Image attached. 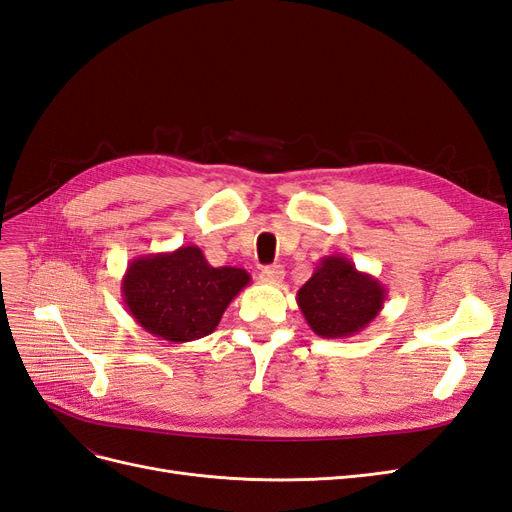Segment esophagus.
<instances>
[{
    "label": "esophagus",
    "mask_w": 512,
    "mask_h": 512,
    "mask_svg": "<svg viewBox=\"0 0 512 512\" xmlns=\"http://www.w3.org/2000/svg\"><path fill=\"white\" fill-rule=\"evenodd\" d=\"M260 280L265 284H280L284 280V267L280 265H271L260 271Z\"/></svg>",
    "instance_id": "34e87169"
}]
</instances>
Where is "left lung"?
<instances>
[{"instance_id":"obj_1","label":"left lung","mask_w":512,"mask_h":512,"mask_svg":"<svg viewBox=\"0 0 512 512\" xmlns=\"http://www.w3.org/2000/svg\"><path fill=\"white\" fill-rule=\"evenodd\" d=\"M386 288L346 256H324L299 288L297 303L309 329L327 339L361 333L384 307Z\"/></svg>"}]
</instances>
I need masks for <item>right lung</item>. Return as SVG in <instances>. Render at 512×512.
Segmentation results:
<instances>
[{
	"instance_id": "1",
	"label": "right lung",
	"mask_w": 512,
	"mask_h": 512,
	"mask_svg": "<svg viewBox=\"0 0 512 512\" xmlns=\"http://www.w3.org/2000/svg\"><path fill=\"white\" fill-rule=\"evenodd\" d=\"M250 280L245 269L211 267L198 245H181L136 256L121 280V297L138 327L185 344L213 333Z\"/></svg>"
}]
</instances>
